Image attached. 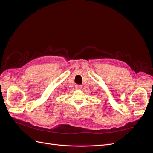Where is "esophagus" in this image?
<instances>
[{"label": "esophagus", "instance_id": "1", "mask_svg": "<svg viewBox=\"0 0 153 153\" xmlns=\"http://www.w3.org/2000/svg\"><path fill=\"white\" fill-rule=\"evenodd\" d=\"M82 86L81 85H75V89L76 90H80V89H82Z\"/></svg>", "mask_w": 153, "mask_h": 153}]
</instances>
